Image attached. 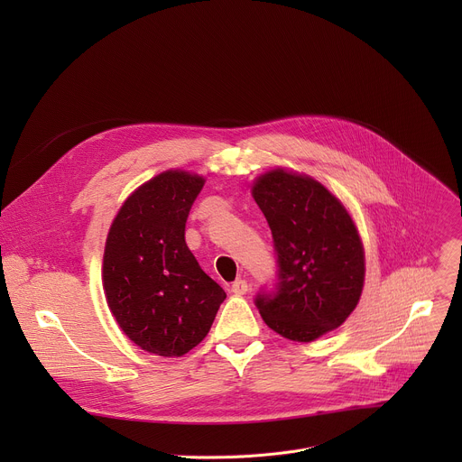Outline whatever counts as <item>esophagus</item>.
Here are the masks:
<instances>
[{
	"mask_svg": "<svg viewBox=\"0 0 462 462\" xmlns=\"http://www.w3.org/2000/svg\"><path fill=\"white\" fill-rule=\"evenodd\" d=\"M230 292L232 294H236V296H243V294H246L248 292V283H246V280H236L234 283H232V287H230Z\"/></svg>",
	"mask_w": 462,
	"mask_h": 462,
	"instance_id": "obj_1",
	"label": "esophagus"
}]
</instances>
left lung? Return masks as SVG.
<instances>
[{
  "label": "left lung",
  "mask_w": 462,
  "mask_h": 462,
  "mask_svg": "<svg viewBox=\"0 0 462 462\" xmlns=\"http://www.w3.org/2000/svg\"><path fill=\"white\" fill-rule=\"evenodd\" d=\"M252 195L265 214L276 252V282L254 303L265 323L294 342L340 327L364 287V248L347 210L319 182L269 171Z\"/></svg>",
  "instance_id": "1"
}]
</instances>
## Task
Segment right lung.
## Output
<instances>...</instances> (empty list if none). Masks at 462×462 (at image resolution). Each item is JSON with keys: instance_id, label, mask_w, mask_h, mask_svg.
Wrapping results in <instances>:
<instances>
[{"instance_id": "add662e5", "label": "right lung", "mask_w": 462, "mask_h": 462, "mask_svg": "<svg viewBox=\"0 0 462 462\" xmlns=\"http://www.w3.org/2000/svg\"><path fill=\"white\" fill-rule=\"evenodd\" d=\"M203 177L166 171L116 214L104 252L107 305L125 337L159 356H182L210 331L225 291L184 241Z\"/></svg>"}]
</instances>
